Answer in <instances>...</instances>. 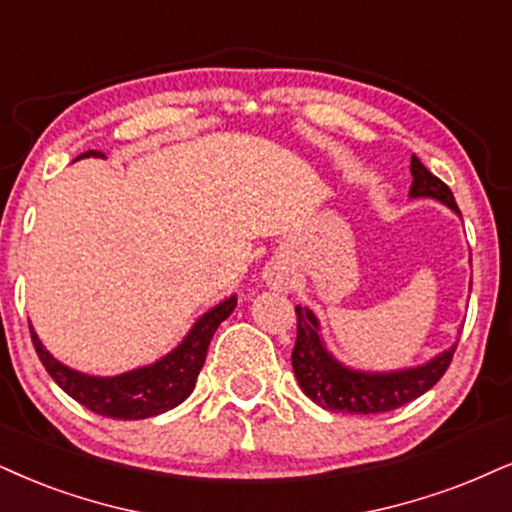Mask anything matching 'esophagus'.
Here are the masks:
<instances>
[{
	"mask_svg": "<svg viewBox=\"0 0 512 512\" xmlns=\"http://www.w3.org/2000/svg\"><path fill=\"white\" fill-rule=\"evenodd\" d=\"M273 277H270V282H273V285H280V275H275V273H270Z\"/></svg>",
	"mask_w": 512,
	"mask_h": 512,
	"instance_id": "1",
	"label": "esophagus"
}]
</instances>
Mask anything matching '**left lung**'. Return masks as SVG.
<instances>
[{"label": "left lung", "instance_id": "1", "mask_svg": "<svg viewBox=\"0 0 512 512\" xmlns=\"http://www.w3.org/2000/svg\"><path fill=\"white\" fill-rule=\"evenodd\" d=\"M410 173H413V187L410 197H432L444 201L446 206L458 211L456 199L446 182H441L437 175L422 166L418 156L410 159ZM296 342L292 351V368L296 380L308 399H313L318 406L334 413H387L406 403L415 401L418 396L432 389L444 372L449 370L453 361L451 346L441 356L434 358L420 368L389 372V375H365V372L346 370L323 349L318 337V320L308 308L296 306Z\"/></svg>", "mask_w": 512, "mask_h": 512}]
</instances>
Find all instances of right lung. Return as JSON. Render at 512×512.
Wrapping results in <instances>:
<instances>
[{
	"instance_id": "right-lung-1",
	"label": "right lung",
	"mask_w": 512,
	"mask_h": 512,
	"mask_svg": "<svg viewBox=\"0 0 512 512\" xmlns=\"http://www.w3.org/2000/svg\"><path fill=\"white\" fill-rule=\"evenodd\" d=\"M80 156L104 154L102 151H87V154ZM235 306L237 299L230 296L213 311H208L204 318H199V323L192 327L185 342L173 353H168L166 358L149 365V368L125 372V375L118 377H90L66 368L44 351L33 327H30V337H33V346L44 370L80 406L111 420H144L151 418V415L166 413V410L175 408L192 394L199 370L204 368L213 332L218 330V325L223 323L227 315L235 311Z\"/></svg>"
}]
</instances>
